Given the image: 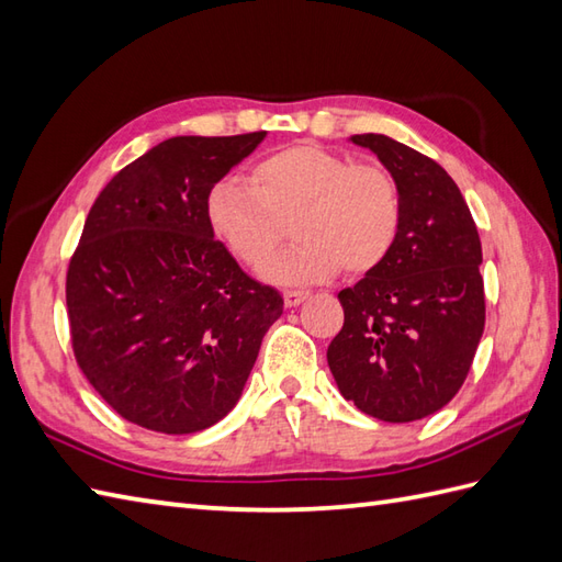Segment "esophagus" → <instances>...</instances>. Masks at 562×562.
I'll return each instance as SVG.
<instances>
[{"label": "esophagus", "mask_w": 562, "mask_h": 562, "mask_svg": "<svg viewBox=\"0 0 562 562\" xmlns=\"http://www.w3.org/2000/svg\"><path fill=\"white\" fill-rule=\"evenodd\" d=\"M284 306L286 308H294V306H299L304 302V299L308 296V292L306 290H284Z\"/></svg>", "instance_id": "34e87169"}]
</instances>
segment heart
I'll return each instance as SVG.
<instances>
[{
	"label": "heart",
	"instance_id": "b5f03b06",
	"mask_svg": "<svg viewBox=\"0 0 562 562\" xmlns=\"http://www.w3.org/2000/svg\"><path fill=\"white\" fill-rule=\"evenodd\" d=\"M207 222L227 251L246 266L274 252L285 222L297 217L300 241L263 266L278 284L371 272L393 254L402 229V195L381 165H359L311 143L286 146L251 167L249 184L220 181L207 195Z\"/></svg>",
	"mask_w": 562,
	"mask_h": 562
}]
</instances>
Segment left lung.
<instances>
[{
	"instance_id": "left-lung-1",
	"label": "left lung",
	"mask_w": 562,
	"mask_h": 562,
	"mask_svg": "<svg viewBox=\"0 0 562 562\" xmlns=\"http://www.w3.org/2000/svg\"><path fill=\"white\" fill-rule=\"evenodd\" d=\"M351 143L378 155L402 195L393 254L337 299L345 325L328 367L345 400L390 424L424 419L458 395L486 323L481 241L452 177L383 134Z\"/></svg>"
}]
</instances>
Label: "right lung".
Wrapping results in <instances>:
<instances>
[{
    "instance_id": "1",
    "label": "right lung",
    "mask_w": 562,
    "mask_h": 562,
    "mask_svg": "<svg viewBox=\"0 0 562 562\" xmlns=\"http://www.w3.org/2000/svg\"><path fill=\"white\" fill-rule=\"evenodd\" d=\"M266 132L175 136L116 172L67 272L74 357L126 422L169 436L239 402L282 296L215 239L207 195Z\"/></svg>"
}]
</instances>
